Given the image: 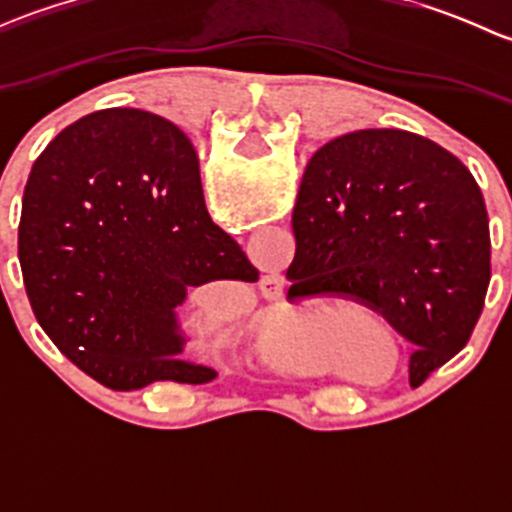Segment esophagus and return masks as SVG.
Masks as SVG:
<instances>
[{
	"label": "esophagus",
	"mask_w": 512,
	"mask_h": 512,
	"mask_svg": "<svg viewBox=\"0 0 512 512\" xmlns=\"http://www.w3.org/2000/svg\"><path fill=\"white\" fill-rule=\"evenodd\" d=\"M262 292L267 294V297H280L282 294V280H277V277H265L262 280Z\"/></svg>",
	"instance_id": "34e87169"
}]
</instances>
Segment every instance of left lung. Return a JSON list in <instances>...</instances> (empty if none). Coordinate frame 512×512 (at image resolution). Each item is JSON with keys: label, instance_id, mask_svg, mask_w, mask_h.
I'll return each mask as SVG.
<instances>
[{"label": "left lung", "instance_id": "1", "mask_svg": "<svg viewBox=\"0 0 512 512\" xmlns=\"http://www.w3.org/2000/svg\"><path fill=\"white\" fill-rule=\"evenodd\" d=\"M292 227L302 280L369 304L414 344L411 386L466 347L490 282L488 210L446 148L396 128L324 143Z\"/></svg>", "mask_w": 512, "mask_h": 512}]
</instances>
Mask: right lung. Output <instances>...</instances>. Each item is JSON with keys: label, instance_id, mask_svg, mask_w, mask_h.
<instances>
[{"label": "right lung", "instance_id": "right-lung-1", "mask_svg": "<svg viewBox=\"0 0 512 512\" xmlns=\"http://www.w3.org/2000/svg\"><path fill=\"white\" fill-rule=\"evenodd\" d=\"M19 262L41 329L116 391L213 381L218 371L180 356V304L205 282L257 280L210 220L193 143L141 108L89 113L36 158Z\"/></svg>", "mask_w": 512, "mask_h": 512}]
</instances>
